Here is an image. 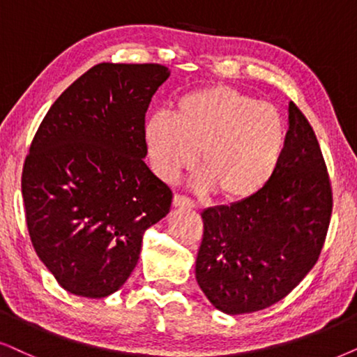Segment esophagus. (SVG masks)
Segmentation results:
<instances>
[{
  "label": "esophagus",
  "mask_w": 357,
  "mask_h": 357,
  "mask_svg": "<svg viewBox=\"0 0 357 357\" xmlns=\"http://www.w3.org/2000/svg\"><path fill=\"white\" fill-rule=\"evenodd\" d=\"M173 206L181 207V208H194L196 207V204H194L192 199H189L188 196H183V194H174Z\"/></svg>",
  "instance_id": "esophagus-1"
}]
</instances>
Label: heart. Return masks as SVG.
I'll list each match as a JSON object with an SVG mask.
<instances>
[{
	"label": "heart",
	"mask_w": 357,
	"mask_h": 357,
	"mask_svg": "<svg viewBox=\"0 0 357 357\" xmlns=\"http://www.w3.org/2000/svg\"><path fill=\"white\" fill-rule=\"evenodd\" d=\"M144 134L161 178L176 179L192 168L201 151V186L212 188L222 201L241 202L258 194L278 169L286 123L271 104L212 86L179 98L174 116H150Z\"/></svg>",
	"instance_id": "b5f03b06"
}]
</instances>
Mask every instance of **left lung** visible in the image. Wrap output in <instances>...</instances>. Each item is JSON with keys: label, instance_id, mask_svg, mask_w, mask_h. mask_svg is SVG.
I'll use <instances>...</instances> for the list:
<instances>
[{"label": "left lung", "instance_id": "obj_1", "mask_svg": "<svg viewBox=\"0 0 357 357\" xmlns=\"http://www.w3.org/2000/svg\"><path fill=\"white\" fill-rule=\"evenodd\" d=\"M333 211V189L317 135L289 102L282 156L269 183L246 201L206 208L196 279L228 315L282 301L321 253Z\"/></svg>", "mask_w": 357, "mask_h": 357}]
</instances>
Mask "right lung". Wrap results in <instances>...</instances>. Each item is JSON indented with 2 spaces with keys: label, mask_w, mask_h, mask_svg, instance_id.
<instances>
[{
  "label": "right lung",
  "mask_w": 357,
  "mask_h": 357,
  "mask_svg": "<svg viewBox=\"0 0 357 357\" xmlns=\"http://www.w3.org/2000/svg\"><path fill=\"white\" fill-rule=\"evenodd\" d=\"M160 63H99L40 122L22 168L29 236L56 282L101 298L134 271L146 228L173 192L144 161L145 114L168 79Z\"/></svg>",
  "instance_id": "1"
}]
</instances>
